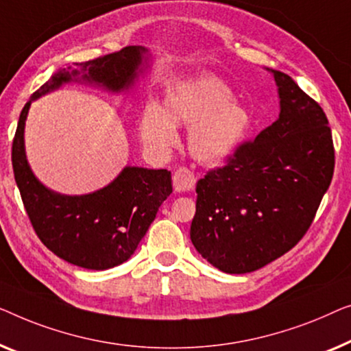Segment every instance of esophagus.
I'll return each mask as SVG.
<instances>
[{
    "label": "esophagus",
    "mask_w": 351,
    "mask_h": 351,
    "mask_svg": "<svg viewBox=\"0 0 351 351\" xmlns=\"http://www.w3.org/2000/svg\"><path fill=\"white\" fill-rule=\"evenodd\" d=\"M197 184V176L186 167H180L173 173V187L176 192H192Z\"/></svg>",
    "instance_id": "esophagus-1"
}]
</instances>
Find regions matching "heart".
<instances>
[{"label":"heart","mask_w":351,"mask_h":351,"mask_svg":"<svg viewBox=\"0 0 351 351\" xmlns=\"http://www.w3.org/2000/svg\"><path fill=\"white\" fill-rule=\"evenodd\" d=\"M250 124V112L232 101L230 88L218 77L202 76L176 86L165 97L162 111L147 108L141 138L151 149L164 151L176 141L175 127H189L191 156L200 164L215 165L234 154Z\"/></svg>","instance_id":"1"}]
</instances>
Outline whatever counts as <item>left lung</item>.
<instances>
[{"label": "left lung", "instance_id": "1", "mask_svg": "<svg viewBox=\"0 0 351 351\" xmlns=\"http://www.w3.org/2000/svg\"><path fill=\"white\" fill-rule=\"evenodd\" d=\"M280 116L197 182L191 240L226 274L267 265L302 240L334 175L323 108L293 77L272 70Z\"/></svg>", "mask_w": 351, "mask_h": 351}]
</instances>
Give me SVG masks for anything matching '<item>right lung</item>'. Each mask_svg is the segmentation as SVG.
<instances>
[{
  "mask_svg": "<svg viewBox=\"0 0 351 351\" xmlns=\"http://www.w3.org/2000/svg\"><path fill=\"white\" fill-rule=\"evenodd\" d=\"M145 47L128 46L93 60L63 68L23 106L12 140V169L29 223L44 246L66 263L90 270L116 267L135 253L159 206L171 194L169 170L125 167L111 184L87 195H62L44 187L29 170L23 128L33 100L82 73V79L110 90L127 88L136 77Z\"/></svg>",
  "mask_w": 351,
  "mask_h": 351,
  "instance_id": "right-lung-1",
  "label": "right lung"
}]
</instances>
